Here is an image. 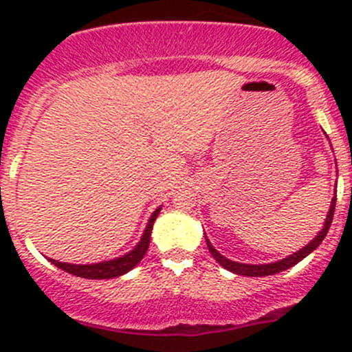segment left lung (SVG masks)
Returning a JSON list of instances; mask_svg holds the SVG:
<instances>
[{
  "mask_svg": "<svg viewBox=\"0 0 352 352\" xmlns=\"http://www.w3.org/2000/svg\"><path fill=\"white\" fill-rule=\"evenodd\" d=\"M336 201H337V196H333L332 204H330L329 214H327V218H325V223H324V228H322V232L318 233V235L315 236V239L311 240L310 243L305 245V247L301 248V250L294 252L293 255H289V257L283 258V261L272 262V264H261V265H257V264H240V262H233V261H230V258L223 257V255L219 254V252L216 250L214 247H212L211 242H209L208 239H206V243H208L209 252H211L212 257L216 258V262H218L219 265H223V267H225V269H228V271L235 272V274L250 276V278H262V276L278 274V272L286 271V269L293 267V265H296L298 262L303 261V258L307 257L308 254H311V252H314L315 248H317L318 245L322 243V240H324L325 235H327V232H329V228H330V223H332L333 211H336Z\"/></svg>",
  "mask_w": 352,
  "mask_h": 352,
  "instance_id": "obj_1",
  "label": "left lung"
}]
</instances>
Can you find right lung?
<instances>
[{
    "instance_id": "obj_1",
    "label": "right lung",
    "mask_w": 352,
    "mask_h": 352,
    "mask_svg": "<svg viewBox=\"0 0 352 352\" xmlns=\"http://www.w3.org/2000/svg\"><path fill=\"white\" fill-rule=\"evenodd\" d=\"M158 208L156 211L151 214L150 221H148L146 230H144L143 236H141L140 243L129 252V254L122 255L119 258H112V261H105V262H98V264H88V265H78V264H66V262H59L54 261V258H49L54 265H58L59 269L63 271L69 272V274L78 276V278H87V279H112L117 278V276H122L126 272H129L131 269L136 267L140 264L141 258L144 257L146 254L148 247H150V236H151V230H153V223L156 219V216L160 214Z\"/></svg>"
}]
</instances>
